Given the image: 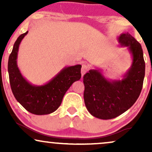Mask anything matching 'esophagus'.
Returning <instances> with one entry per match:
<instances>
[{
    "mask_svg": "<svg viewBox=\"0 0 152 152\" xmlns=\"http://www.w3.org/2000/svg\"><path fill=\"white\" fill-rule=\"evenodd\" d=\"M88 66L86 65V64H82V67H81V76H83V75H84L88 71Z\"/></svg>",
    "mask_w": 152,
    "mask_h": 152,
    "instance_id": "esophagus-1",
    "label": "esophagus"
}]
</instances>
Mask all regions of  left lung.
<instances>
[{
  "instance_id": "obj_1",
  "label": "left lung",
  "mask_w": 152,
  "mask_h": 152,
  "mask_svg": "<svg viewBox=\"0 0 152 152\" xmlns=\"http://www.w3.org/2000/svg\"><path fill=\"white\" fill-rule=\"evenodd\" d=\"M121 47L132 54V64L121 80H109L101 69H91L83 76L85 105L94 117L111 119L117 117L134 105L142 89L145 62L141 44L132 35L118 37Z\"/></svg>"
}]
</instances>
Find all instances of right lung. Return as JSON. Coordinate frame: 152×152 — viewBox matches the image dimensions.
I'll return each instance as SVG.
<instances>
[{
	"label": "right lung",
	"instance_id": "obj_1",
	"mask_svg": "<svg viewBox=\"0 0 152 152\" xmlns=\"http://www.w3.org/2000/svg\"><path fill=\"white\" fill-rule=\"evenodd\" d=\"M28 31L17 38L8 63L10 84L15 99L28 111L36 115L49 114L60 106L66 92L74 82L81 77V65L62 69L46 84H31L23 76L17 65L19 45Z\"/></svg>",
	"mask_w": 152,
	"mask_h": 152
}]
</instances>
